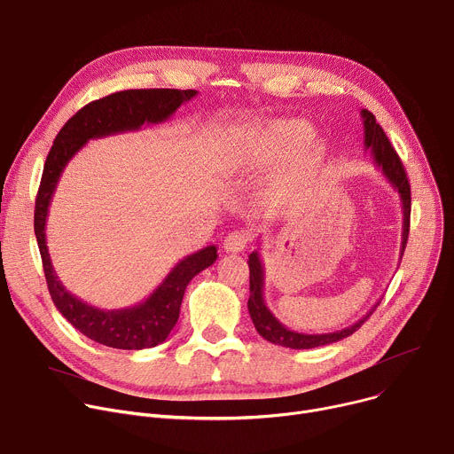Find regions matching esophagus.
Listing matches in <instances>:
<instances>
[{
	"label": "esophagus",
	"instance_id": "1",
	"mask_svg": "<svg viewBox=\"0 0 454 454\" xmlns=\"http://www.w3.org/2000/svg\"><path fill=\"white\" fill-rule=\"evenodd\" d=\"M248 240H250V235L247 231H231L224 239V252L228 254L243 252L248 247Z\"/></svg>",
	"mask_w": 454,
	"mask_h": 454
}]
</instances>
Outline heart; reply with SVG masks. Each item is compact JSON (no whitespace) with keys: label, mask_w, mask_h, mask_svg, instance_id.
I'll use <instances>...</instances> for the list:
<instances>
[{"label":"heart","mask_w":454,"mask_h":454,"mask_svg":"<svg viewBox=\"0 0 454 454\" xmlns=\"http://www.w3.org/2000/svg\"><path fill=\"white\" fill-rule=\"evenodd\" d=\"M316 129L307 120L283 118L239 128L228 145L230 169H264L283 164L299 153L295 173L307 175L325 159L323 145H310Z\"/></svg>","instance_id":"heart-1"}]
</instances>
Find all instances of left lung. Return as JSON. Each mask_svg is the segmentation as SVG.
Returning <instances> with one entry per match:
<instances>
[{"instance_id": "1", "label": "left lung", "mask_w": 454, "mask_h": 454, "mask_svg": "<svg viewBox=\"0 0 454 454\" xmlns=\"http://www.w3.org/2000/svg\"><path fill=\"white\" fill-rule=\"evenodd\" d=\"M361 118H364V131H365V151H369L372 162L376 168L385 175V178L390 183V186L395 188L400 193L402 200V209H403V231H402V248H400V261L405 252L407 245V237H409V221H411V186H409V178L403 169V164L395 151V147L390 145L385 131L381 126L376 122V116L367 111L361 109ZM248 266H250V299H248V312L250 317L255 325V330L259 334L274 345H281L286 348H316L323 345L336 343L343 338H348L350 334L364 325L369 316L376 310L380 303H376L364 317L357 319L354 325L336 330V332H328V334H303V332H294L286 328L274 314L270 312V309L264 303V266L259 255V250L252 252L248 255Z\"/></svg>"}]
</instances>
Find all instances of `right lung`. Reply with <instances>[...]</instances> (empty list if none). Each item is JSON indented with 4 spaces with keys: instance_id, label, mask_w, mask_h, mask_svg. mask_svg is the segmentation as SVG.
I'll use <instances>...</instances> for the list:
<instances>
[{
    "instance_id": "1",
    "label": "right lung",
    "mask_w": 454,
    "mask_h": 454,
    "mask_svg": "<svg viewBox=\"0 0 454 454\" xmlns=\"http://www.w3.org/2000/svg\"><path fill=\"white\" fill-rule=\"evenodd\" d=\"M197 95L195 89H128L82 107L59 129L49 151L35 207V233L52 303L83 336L100 345L142 350L166 341L173 330L188 283L217 259V247H206L178 261L166 279L135 307L102 310L73 295L58 279L51 262L45 224L49 206L69 160L93 138L138 131L166 120Z\"/></svg>"
}]
</instances>
